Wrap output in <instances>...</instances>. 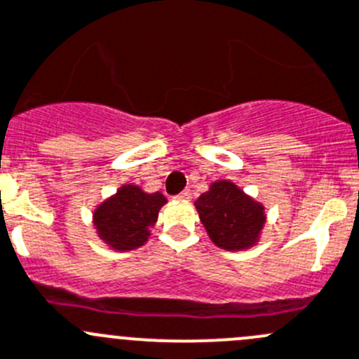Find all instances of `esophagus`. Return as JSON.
<instances>
[{"mask_svg": "<svg viewBox=\"0 0 359 359\" xmlns=\"http://www.w3.org/2000/svg\"><path fill=\"white\" fill-rule=\"evenodd\" d=\"M177 198H179V200H186V201H189L191 198H193V194H191V191H189V189H184L182 193H180L179 196H177Z\"/></svg>", "mask_w": 359, "mask_h": 359, "instance_id": "obj_1", "label": "esophagus"}]
</instances>
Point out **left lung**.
<instances>
[{"label":"left lung","instance_id":"1","mask_svg":"<svg viewBox=\"0 0 359 359\" xmlns=\"http://www.w3.org/2000/svg\"><path fill=\"white\" fill-rule=\"evenodd\" d=\"M194 205L210 240L221 249L243 250L259 240L264 207L229 180L210 184Z\"/></svg>","mask_w":359,"mask_h":359}]
</instances>
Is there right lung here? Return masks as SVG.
<instances>
[{
  "instance_id": "add662e5",
  "label": "right lung",
  "mask_w": 359,
  "mask_h": 359,
  "mask_svg": "<svg viewBox=\"0 0 359 359\" xmlns=\"http://www.w3.org/2000/svg\"><path fill=\"white\" fill-rule=\"evenodd\" d=\"M166 203L161 193H145L142 187L124 184L107 198L93 214L98 236L116 250H133L147 242L149 228L158 221L159 208Z\"/></svg>"
}]
</instances>
